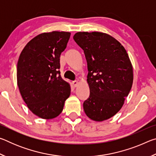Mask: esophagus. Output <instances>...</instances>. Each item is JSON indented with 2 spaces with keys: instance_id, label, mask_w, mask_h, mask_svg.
Wrapping results in <instances>:
<instances>
[{
  "instance_id": "esophagus-1",
  "label": "esophagus",
  "mask_w": 156,
  "mask_h": 156,
  "mask_svg": "<svg viewBox=\"0 0 156 156\" xmlns=\"http://www.w3.org/2000/svg\"><path fill=\"white\" fill-rule=\"evenodd\" d=\"M72 84H73V86L74 87H76L78 86V80H74V81H73L72 82Z\"/></svg>"
}]
</instances>
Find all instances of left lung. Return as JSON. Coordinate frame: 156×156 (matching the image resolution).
Here are the masks:
<instances>
[{
	"instance_id": "left-lung-1",
	"label": "left lung",
	"mask_w": 156,
	"mask_h": 156,
	"mask_svg": "<svg viewBox=\"0 0 156 156\" xmlns=\"http://www.w3.org/2000/svg\"><path fill=\"white\" fill-rule=\"evenodd\" d=\"M73 40L83 49L87 62L89 97L83 103L86 115L103 121L122 108L133 84V67L122 44L107 34L78 32Z\"/></svg>"
}]
</instances>
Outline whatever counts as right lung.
Here are the masks:
<instances>
[{"label":"right lung","instance_id":"right-lung-1","mask_svg":"<svg viewBox=\"0 0 156 156\" xmlns=\"http://www.w3.org/2000/svg\"><path fill=\"white\" fill-rule=\"evenodd\" d=\"M71 33L52 31L39 34L23 49L17 64V84L27 107L43 119L62 112L70 96L69 84L60 76V56Z\"/></svg>","mask_w":156,"mask_h":156}]
</instances>
